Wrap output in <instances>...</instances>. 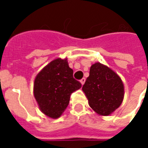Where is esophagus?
I'll use <instances>...</instances> for the list:
<instances>
[{
    "instance_id": "esophagus-1",
    "label": "esophagus",
    "mask_w": 148,
    "mask_h": 148,
    "mask_svg": "<svg viewBox=\"0 0 148 148\" xmlns=\"http://www.w3.org/2000/svg\"><path fill=\"white\" fill-rule=\"evenodd\" d=\"M85 81H86L85 78H82V79H81V81H81V84H82V85H83L85 83Z\"/></svg>"
}]
</instances>
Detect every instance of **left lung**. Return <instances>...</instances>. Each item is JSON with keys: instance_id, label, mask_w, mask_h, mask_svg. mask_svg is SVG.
<instances>
[{"instance_id": "left-lung-1", "label": "left lung", "mask_w": 148, "mask_h": 148, "mask_svg": "<svg viewBox=\"0 0 148 148\" xmlns=\"http://www.w3.org/2000/svg\"><path fill=\"white\" fill-rule=\"evenodd\" d=\"M82 90L88 103L99 115L108 116L121 104L124 95L121 79L114 71L101 63L90 68Z\"/></svg>"}]
</instances>
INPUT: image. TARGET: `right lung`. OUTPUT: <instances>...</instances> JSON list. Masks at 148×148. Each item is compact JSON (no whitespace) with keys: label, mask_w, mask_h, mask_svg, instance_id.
Here are the masks:
<instances>
[{"label":"right lung","mask_w":148,"mask_h":148,"mask_svg":"<svg viewBox=\"0 0 148 148\" xmlns=\"http://www.w3.org/2000/svg\"><path fill=\"white\" fill-rule=\"evenodd\" d=\"M67 58H57L45 66L36 76L34 95L41 112L56 119L67 108L70 97L81 88L73 77Z\"/></svg>","instance_id":"right-lung-1"}]
</instances>
